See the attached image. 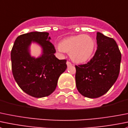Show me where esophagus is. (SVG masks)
I'll use <instances>...</instances> for the list:
<instances>
[{
	"label": "esophagus",
	"instance_id": "esophagus-1",
	"mask_svg": "<svg viewBox=\"0 0 128 128\" xmlns=\"http://www.w3.org/2000/svg\"><path fill=\"white\" fill-rule=\"evenodd\" d=\"M66 64H67V66H68V67H69V66H72L71 62H69V61H67Z\"/></svg>",
	"mask_w": 128,
	"mask_h": 128
}]
</instances>
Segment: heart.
<instances>
[{"mask_svg": "<svg viewBox=\"0 0 128 128\" xmlns=\"http://www.w3.org/2000/svg\"><path fill=\"white\" fill-rule=\"evenodd\" d=\"M95 46L94 39L84 34L67 38L59 44V50L69 53L70 59L77 63L88 61L92 56Z\"/></svg>", "mask_w": 128, "mask_h": 128, "instance_id": "b5f03b06", "label": "heart"}]
</instances>
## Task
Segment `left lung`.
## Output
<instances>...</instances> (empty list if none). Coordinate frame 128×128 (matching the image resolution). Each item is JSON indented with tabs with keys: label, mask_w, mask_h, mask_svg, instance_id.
Listing matches in <instances>:
<instances>
[{
	"label": "left lung",
	"mask_w": 128,
	"mask_h": 128,
	"mask_svg": "<svg viewBox=\"0 0 128 128\" xmlns=\"http://www.w3.org/2000/svg\"><path fill=\"white\" fill-rule=\"evenodd\" d=\"M97 50L87 64L76 66V82L84 97L97 98L106 94L118 78L121 54L112 38L97 32Z\"/></svg>",
	"instance_id": "left-lung-1"
}]
</instances>
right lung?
I'll list each match as a JSON object with an SVG mask.
<instances>
[{"label": "right lung", "mask_w": 128, "mask_h": 128, "mask_svg": "<svg viewBox=\"0 0 128 128\" xmlns=\"http://www.w3.org/2000/svg\"><path fill=\"white\" fill-rule=\"evenodd\" d=\"M49 33L31 32L19 36L11 50L13 76L20 89L34 98L48 96L55 90L60 74L67 68L66 59L55 56L56 49L49 41ZM36 42L43 48V54L38 58L31 57L29 46Z\"/></svg>", "instance_id": "obj_1"}]
</instances>
